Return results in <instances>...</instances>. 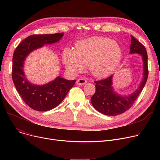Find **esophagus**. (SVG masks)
Returning a JSON list of instances; mask_svg holds the SVG:
<instances>
[{
	"instance_id": "esophagus-1",
	"label": "esophagus",
	"mask_w": 160,
	"mask_h": 160,
	"mask_svg": "<svg viewBox=\"0 0 160 160\" xmlns=\"http://www.w3.org/2000/svg\"><path fill=\"white\" fill-rule=\"evenodd\" d=\"M87 83V80L84 78H79L78 80H77V82H76V83H77L78 86H82L83 84H85V83Z\"/></svg>"
}]
</instances>
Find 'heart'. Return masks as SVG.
Instances as JSON below:
<instances>
[{"mask_svg": "<svg viewBox=\"0 0 160 160\" xmlns=\"http://www.w3.org/2000/svg\"><path fill=\"white\" fill-rule=\"evenodd\" d=\"M122 58L121 45L110 38L95 36L80 41L73 50L65 48L63 61L67 69L78 73L88 64L94 77L103 78L112 74Z\"/></svg>", "mask_w": 160, "mask_h": 160, "instance_id": "obj_1", "label": "heart"}]
</instances>
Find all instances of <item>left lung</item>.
Instances as JSON below:
<instances>
[{"label":"left lung","instance_id":"1","mask_svg":"<svg viewBox=\"0 0 160 160\" xmlns=\"http://www.w3.org/2000/svg\"><path fill=\"white\" fill-rule=\"evenodd\" d=\"M130 54H138L142 60V78L138 89L127 95H121L115 91L113 87V77L95 81L96 91L91 97V102L96 110L106 115L115 116L121 114L133 105L138 95L145 86L148 78V56L145 47L140 42L131 36Z\"/></svg>","mask_w":160,"mask_h":160}]
</instances>
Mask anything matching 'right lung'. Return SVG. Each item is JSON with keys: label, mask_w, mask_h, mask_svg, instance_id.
<instances>
[{"label": "right lung", "mask_w": 160, "mask_h": 160, "mask_svg": "<svg viewBox=\"0 0 160 160\" xmlns=\"http://www.w3.org/2000/svg\"><path fill=\"white\" fill-rule=\"evenodd\" d=\"M63 35L64 33L32 35L22 41L15 50L12 79L24 102L33 110L45 112L56 108L74 85L76 80H67L60 77L44 85L33 84L28 81L24 72V61L30 52L45 45L57 43Z\"/></svg>", "instance_id": "obj_1"}]
</instances>
